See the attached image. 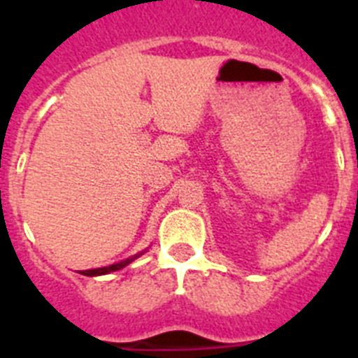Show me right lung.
Returning <instances> with one entry per match:
<instances>
[{"mask_svg":"<svg viewBox=\"0 0 358 358\" xmlns=\"http://www.w3.org/2000/svg\"><path fill=\"white\" fill-rule=\"evenodd\" d=\"M138 256H140V255H138ZM138 256H132V258H127V260L120 262V264L109 265V267L91 268V271H82L80 274H84V276H102V274H109V273H113V271H120V268H123L125 265H129L132 260H134V258H138Z\"/></svg>","mask_w":358,"mask_h":358,"instance_id":"obj_1","label":"right lung"}]
</instances>
